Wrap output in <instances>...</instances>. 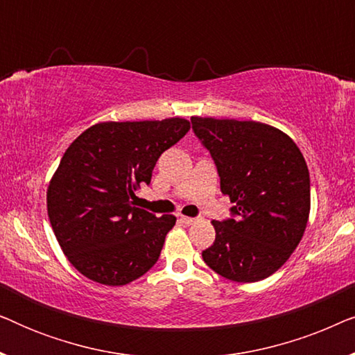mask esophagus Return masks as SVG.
Segmentation results:
<instances>
[{"mask_svg": "<svg viewBox=\"0 0 355 355\" xmlns=\"http://www.w3.org/2000/svg\"><path fill=\"white\" fill-rule=\"evenodd\" d=\"M179 220H181L184 225H193V223H196V218H191V216H184V215H181L179 216Z\"/></svg>", "mask_w": 355, "mask_h": 355, "instance_id": "obj_1", "label": "esophagus"}]
</instances>
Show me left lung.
Wrapping results in <instances>:
<instances>
[{
    "label": "left lung",
    "instance_id": "left-lung-1",
    "mask_svg": "<svg viewBox=\"0 0 355 355\" xmlns=\"http://www.w3.org/2000/svg\"><path fill=\"white\" fill-rule=\"evenodd\" d=\"M191 121L236 215L211 221L216 236L202 252L203 261L236 283L268 278L293 255L307 227L310 176L304 155L270 124L200 116Z\"/></svg>",
    "mask_w": 355,
    "mask_h": 355
}]
</instances>
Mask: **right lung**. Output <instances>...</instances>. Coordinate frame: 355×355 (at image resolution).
Here are the masks:
<instances>
[{"mask_svg":"<svg viewBox=\"0 0 355 355\" xmlns=\"http://www.w3.org/2000/svg\"><path fill=\"white\" fill-rule=\"evenodd\" d=\"M191 129L184 118L105 121L90 125L62 155L46 191L58 244L95 283L124 286L157 263L176 216L134 207L159 155Z\"/></svg>","mask_w":355,"mask_h":355,"instance_id":"add662e5","label":"right lung"}]
</instances>
